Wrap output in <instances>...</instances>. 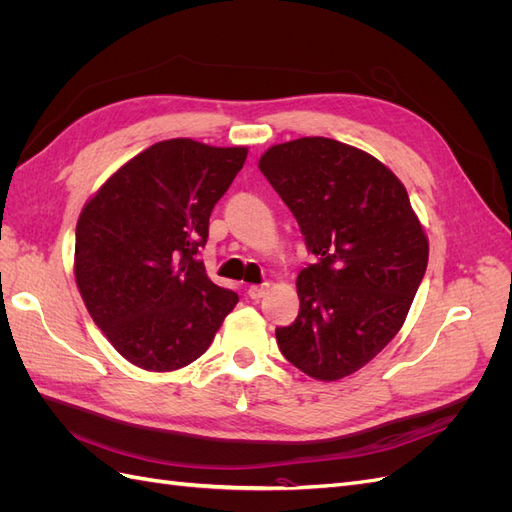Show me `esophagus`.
<instances>
[{"label": "esophagus", "instance_id": "34e87169", "mask_svg": "<svg viewBox=\"0 0 512 512\" xmlns=\"http://www.w3.org/2000/svg\"><path fill=\"white\" fill-rule=\"evenodd\" d=\"M267 290H269V284H258V286H250V290H247V294H250V299L258 301V299L265 297Z\"/></svg>", "mask_w": 512, "mask_h": 512}]
</instances>
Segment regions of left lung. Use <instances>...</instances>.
Listing matches in <instances>:
<instances>
[{
    "label": "left lung",
    "instance_id": "1",
    "mask_svg": "<svg viewBox=\"0 0 512 512\" xmlns=\"http://www.w3.org/2000/svg\"><path fill=\"white\" fill-rule=\"evenodd\" d=\"M260 173L299 222L314 265L297 277L299 316L275 337L286 359L322 382L367 365L404 327L429 241L391 168L324 136L269 147Z\"/></svg>",
    "mask_w": 512,
    "mask_h": 512
}]
</instances>
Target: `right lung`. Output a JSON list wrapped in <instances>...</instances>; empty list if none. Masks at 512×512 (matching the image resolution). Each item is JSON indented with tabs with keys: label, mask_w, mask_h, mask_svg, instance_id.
<instances>
[{
	"label": "right lung",
	"mask_w": 512,
	"mask_h": 512,
	"mask_svg": "<svg viewBox=\"0 0 512 512\" xmlns=\"http://www.w3.org/2000/svg\"><path fill=\"white\" fill-rule=\"evenodd\" d=\"M245 158L247 147L170 138L123 164L85 203L76 222V286L132 365H190L237 305V292L213 284L196 254Z\"/></svg>",
	"instance_id": "obj_1"
}]
</instances>
